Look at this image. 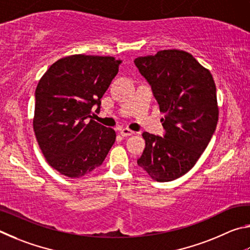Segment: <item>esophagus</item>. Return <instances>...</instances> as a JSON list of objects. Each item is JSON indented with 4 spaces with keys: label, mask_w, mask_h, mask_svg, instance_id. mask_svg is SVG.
I'll use <instances>...</instances> for the list:
<instances>
[{
    "label": "esophagus",
    "mask_w": 250,
    "mask_h": 250,
    "mask_svg": "<svg viewBox=\"0 0 250 250\" xmlns=\"http://www.w3.org/2000/svg\"><path fill=\"white\" fill-rule=\"evenodd\" d=\"M135 132H133V130H130L128 128H122L121 129V135L123 137H127V136H132V135H134Z\"/></svg>",
    "instance_id": "obj_1"
}]
</instances>
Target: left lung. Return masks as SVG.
<instances>
[{
    "instance_id": "obj_1",
    "label": "left lung",
    "mask_w": 250,
    "mask_h": 250,
    "mask_svg": "<svg viewBox=\"0 0 250 250\" xmlns=\"http://www.w3.org/2000/svg\"><path fill=\"white\" fill-rule=\"evenodd\" d=\"M134 62L165 113L164 137L144 133L146 147L137 164L154 180L172 181L193 168L215 132V83L211 72L183 50H161Z\"/></svg>"
}]
</instances>
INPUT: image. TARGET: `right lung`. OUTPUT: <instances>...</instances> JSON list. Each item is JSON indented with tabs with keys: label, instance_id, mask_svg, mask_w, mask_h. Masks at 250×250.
<instances>
[{
	"label": "right lung",
	"instance_id": "1",
	"mask_svg": "<svg viewBox=\"0 0 250 250\" xmlns=\"http://www.w3.org/2000/svg\"><path fill=\"white\" fill-rule=\"evenodd\" d=\"M122 62L114 57L73 55L52 63L35 91L34 132L52 168L69 178L103 164L115 130L92 120Z\"/></svg>",
	"mask_w": 250,
	"mask_h": 250
}]
</instances>
